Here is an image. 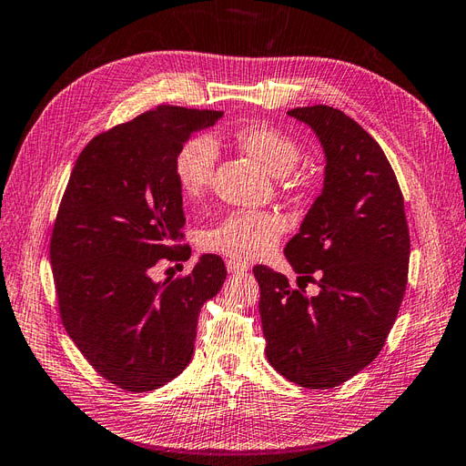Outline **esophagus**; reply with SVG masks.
<instances>
[{
	"label": "esophagus",
	"instance_id": "esophagus-1",
	"mask_svg": "<svg viewBox=\"0 0 466 466\" xmlns=\"http://www.w3.org/2000/svg\"><path fill=\"white\" fill-rule=\"evenodd\" d=\"M226 269H228V273H242L248 269V265L236 261V259H228L226 261Z\"/></svg>",
	"mask_w": 466,
	"mask_h": 466
}]
</instances>
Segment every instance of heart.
Here are the masks:
<instances>
[{
  "label": "heart",
  "instance_id": "b5f03b06",
  "mask_svg": "<svg viewBox=\"0 0 466 466\" xmlns=\"http://www.w3.org/2000/svg\"><path fill=\"white\" fill-rule=\"evenodd\" d=\"M232 140L269 174L285 176L283 185L287 189H300V183L287 176L300 162V146L287 132L268 123H251L236 128ZM215 162L217 148L207 137H195L181 146L174 162V176L185 198L195 201L208 189ZM285 228V220L275 212L238 210L212 226L203 236V246L232 259L251 261L268 256Z\"/></svg>",
  "mask_w": 466,
  "mask_h": 466
}]
</instances>
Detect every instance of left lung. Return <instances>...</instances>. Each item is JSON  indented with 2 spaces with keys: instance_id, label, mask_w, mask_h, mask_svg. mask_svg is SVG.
<instances>
[{
  "instance_id": "obj_1",
  "label": "left lung",
  "mask_w": 466,
  "mask_h": 466,
  "mask_svg": "<svg viewBox=\"0 0 466 466\" xmlns=\"http://www.w3.org/2000/svg\"><path fill=\"white\" fill-rule=\"evenodd\" d=\"M290 116L314 128L326 152L320 197L285 256L320 295L292 289L256 265L268 361L304 389H334L380 353L408 285L410 232L404 197L379 142L328 105Z\"/></svg>"
}]
</instances>
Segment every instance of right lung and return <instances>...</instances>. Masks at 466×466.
<instances>
[{
    "instance_id": "obj_1",
    "label": "right lung",
    "mask_w": 466,
    "mask_h": 466,
    "mask_svg": "<svg viewBox=\"0 0 466 466\" xmlns=\"http://www.w3.org/2000/svg\"><path fill=\"white\" fill-rule=\"evenodd\" d=\"M222 111L157 105L93 137L77 156L50 236L60 320L97 373L148 392L189 365L203 304L226 279L207 254L189 275L154 283L150 269L181 259L185 224L174 162Z\"/></svg>"
}]
</instances>
